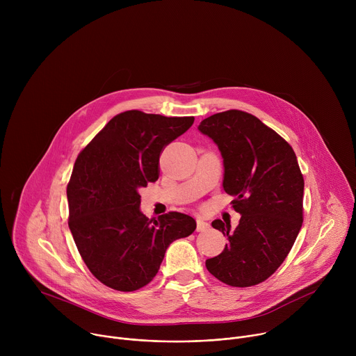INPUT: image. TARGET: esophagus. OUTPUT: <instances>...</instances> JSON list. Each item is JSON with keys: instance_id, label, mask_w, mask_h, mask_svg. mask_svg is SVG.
Returning a JSON list of instances; mask_svg holds the SVG:
<instances>
[{"instance_id": "esophagus-1", "label": "esophagus", "mask_w": 356, "mask_h": 356, "mask_svg": "<svg viewBox=\"0 0 356 356\" xmlns=\"http://www.w3.org/2000/svg\"><path fill=\"white\" fill-rule=\"evenodd\" d=\"M209 229H210V224L209 222L202 221V220H197V231L198 232H206Z\"/></svg>"}]
</instances>
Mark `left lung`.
Here are the masks:
<instances>
[{
    "instance_id": "1",
    "label": "left lung",
    "mask_w": 356,
    "mask_h": 356,
    "mask_svg": "<svg viewBox=\"0 0 356 356\" xmlns=\"http://www.w3.org/2000/svg\"><path fill=\"white\" fill-rule=\"evenodd\" d=\"M224 159L225 193L241 214L238 227L213 221L228 243L207 259L209 272L232 287L265 282L283 264L302 224L304 179L293 147L255 115L228 110L202 120Z\"/></svg>"
}]
</instances>
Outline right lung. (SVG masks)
<instances>
[{"mask_svg":"<svg viewBox=\"0 0 356 356\" xmlns=\"http://www.w3.org/2000/svg\"><path fill=\"white\" fill-rule=\"evenodd\" d=\"M193 122L194 117L125 111L79 154L67 184L69 228L86 266L103 284L118 291L146 286L168 246L194 232V218L177 211L149 220L138 193L159 179L165 146Z\"/></svg>","mask_w":356,"mask_h":356,"instance_id":"obj_1","label":"right lung"}]
</instances>
